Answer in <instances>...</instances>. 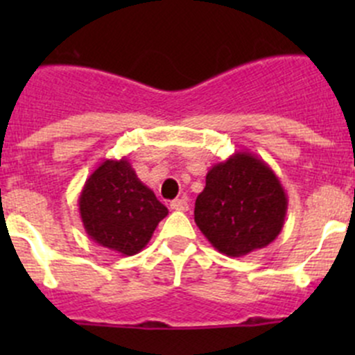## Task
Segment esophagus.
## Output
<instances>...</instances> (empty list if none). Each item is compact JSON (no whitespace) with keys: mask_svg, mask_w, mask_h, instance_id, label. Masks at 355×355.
Instances as JSON below:
<instances>
[{"mask_svg":"<svg viewBox=\"0 0 355 355\" xmlns=\"http://www.w3.org/2000/svg\"><path fill=\"white\" fill-rule=\"evenodd\" d=\"M170 207H171V209H175V211H187L189 209V202L184 198L175 199V200H171V202H170Z\"/></svg>","mask_w":355,"mask_h":355,"instance_id":"34e87169","label":"esophagus"}]
</instances>
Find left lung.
Listing matches in <instances>:
<instances>
[{
	"label": "left lung",
	"mask_w": 355,
	"mask_h": 355,
	"mask_svg": "<svg viewBox=\"0 0 355 355\" xmlns=\"http://www.w3.org/2000/svg\"><path fill=\"white\" fill-rule=\"evenodd\" d=\"M287 206L284 185L270 164L237 151L209 168L206 187L196 199L194 220L214 249L241 257L278 237Z\"/></svg>",
	"instance_id": "8db88e82"
}]
</instances>
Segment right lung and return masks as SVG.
I'll return each instance as SVG.
<instances>
[{
    "instance_id": "add662e5",
    "label": "right lung",
    "mask_w": 355,
    "mask_h": 355,
    "mask_svg": "<svg viewBox=\"0 0 355 355\" xmlns=\"http://www.w3.org/2000/svg\"><path fill=\"white\" fill-rule=\"evenodd\" d=\"M78 211L85 234L121 256L141 252L168 214L127 157L105 159L89 175L78 196Z\"/></svg>"
}]
</instances>
